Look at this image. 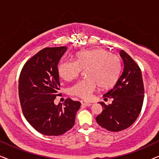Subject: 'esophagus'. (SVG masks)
I'll list each match as a JSON object with an SVG mask.
<instances>
[{
  "label": "esophagus",
  "mask_w": 159,
  "mask_h": 159,
  "mask_svg": "<svg viewBox=\"0 0 159 159\" xmlns=\"http://www.w3.org/2000/svg\"><path fill=\"white\" fill-rule=\"evenodd\" d=\"M81 103H82V106H90L92 105V104L88 103V102H86V101H82Z\"/></svg>",
  "instance_id": "1"
}]
</instances>
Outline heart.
<instances>
[{"mask_svg":"<svg viewBox=\"0 0 159 159\" xmlns=\"http://www.w3.org/2000/svg\"><path fill=\"white\" fill-rule=\"evenodd\" d=\"M85 69L86 79L71 86L69 92L71 95L88 101L98 87L105 90L114 85L120 73L121 60L105 49L86 50L76 53L75 61H61L58 65V73L63 80L70 81Z\"/></svg>","mask_w":159,"mask_h":159,"instance_id":"b5f03b06","label":"heart"}]
</instances>
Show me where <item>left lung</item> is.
<instances>
[{
	"label": "left lung",
	"mask_w": 159,
	"mask_h": 159,
	"mask_svg": "<svg viewBox=\"0 0 159 159\" xmlns=\"http://www.w3.org/2000/svg\"><path fill=\"white\" fill-rule=\"evenodd\" d=\"M124 63L122 73L114 86L103 96L113 98L111 104L103 106L97 123L108 131L119 132L130 127L138 118L144 99V85L140 67L125 51L119 52Z\"/></svg>",
	"instance_id": "8db88e82"
}]
</instances>
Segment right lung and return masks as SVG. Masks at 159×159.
I'll return each mask as SVG.
<instances>
[{
    "instance_id": "right-lung-1",
    "label": "right lung",
    "mask_w": 159,
    "mask_h": 159,
    "mask_svg": "<svg viewBox=\"0 0 159 159\" xmlns=\"http://www.w3.org/2000/svg\"><path fill=\"white\" fill-rule=\"evenodd\" d=\"M67 47L45 48L36 53L21 69L19 96L24 116L34 129L44 135L58 136L73 127L81 106L67 98L56 105L60 82L58 64Z\"/></svg>"
}]
</instances>
